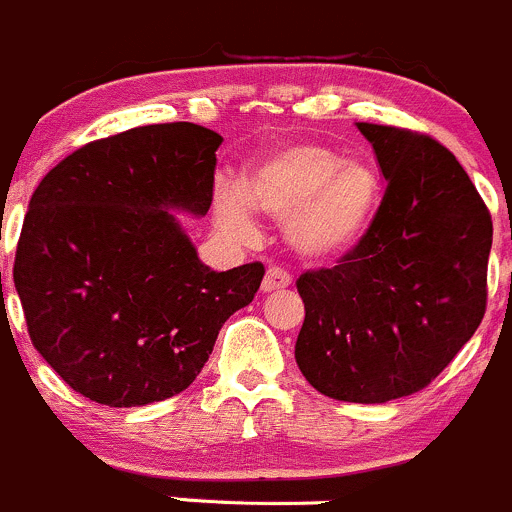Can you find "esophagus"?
<instances>
[{
    "mask_svg": "<svg viewBox=\"0 0 512 512\" xmlns=\"http://www.w3.org/2000/svg\"><path fill=\"white\" fill-rule=\"evenodd\" d=\"M288 286H291V273L283 271V268H278V266H271L266 271V276H263L261 291L273 293V291H283V288H288Z\"/></svg>",
    "mask_w": 512,
    "mask_h": 512,
    "instance_id": "esophagus-1",
    "label": "esophagus"
}]
</instances>
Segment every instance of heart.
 I'll list each match as a JSON object with an SVG mask.
<instances>
[{
  "mask_svg": "<svg viewBox=\"0 0 512 512\" xmlns=\"http://www.w3.org/2000/svg\"><path fill=\"white\" fill-rule=\"evenodd\" d=\"M381 181L363 161H341L318 144H288L258 159L244 179V196L224 191L216 221L234 236L256 231L249 206L286 221V236L308 258L351 254L371 231Z\"/></svg>",
  "mask_w": 512,
  "mask_h": 512,
  "instance_id": "1",
  "label": "heart"
}]
</instances>
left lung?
<instances>
[{"mask_svg":"<svg viewBox=\"0 0 512 512\" xmlns=\"http://www.w3.org/2000/svg\"><path fill=\"white\" fill-rule=\"evenodd\" d=\"M388 181L366 239L298 276L296 363L318 393L386 403L423 391L485 316L493 221L453 154L411 129L356 124Z\"/></svg>","mask_w":512,"mask_h":512,"instance_id":"obj_1","label":"left lung"}]
</instances>
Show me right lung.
<instances>
[{"label":"right lung","instance_id":"right-lung-1","mask_svg":"<svg viewBox=\"0 0 512 512\" xmlns=\"http://www.w3.org/2000/svg\"><path fill=\"white\" fill-rule=\"evenodd\" d=\"M216 131L149 124L59 161L29 201L14 286L29 338L84 398L146 406L186 391L263 263L211 271L169 209L204 216Z\"/></svg>","mask_w":512,"mask_h":512}]
</instances>
